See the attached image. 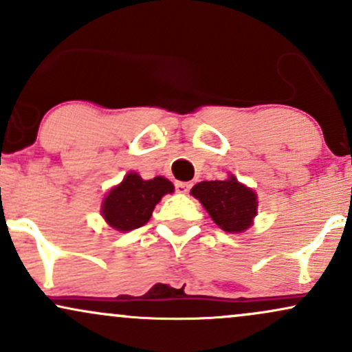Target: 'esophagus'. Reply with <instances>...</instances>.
Here are the masks:
<instances>
[{"mask_svg": "<svg viewBox=\"0 0 352 352\" xmlns=\"http://www.w3.org/2000/svg\"><path fill=\"white\" fill-rule=\"evenodd\" d=\"M175 188H177V192H180V193H187L190 188H192V184H190V182H177L175 184Z\"/></svg>", "mask_w": 352, "mask_h": 352, "instance_id": "1", "label": "esophagus"}]
</instances>
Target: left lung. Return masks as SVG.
I'll list each match as a JSON object with an SVG mask.
<instances>
[{"label":"left lung","mask_w":352,"mask_h":352,"mask_svg":"<svg viewBox=\"0 0 352 352\" xmlns=\"http://www.w3.org/2000/svg\"><path fill=\"white\" fill-rule=\"evenodd\" d=\"M192 195L201 201L218 227L228 233L243 232L256 215V195L233 175L228 180L200 182L192 188Z\"/></svg>","instance_id":"left-lung-1"}]
</instances>
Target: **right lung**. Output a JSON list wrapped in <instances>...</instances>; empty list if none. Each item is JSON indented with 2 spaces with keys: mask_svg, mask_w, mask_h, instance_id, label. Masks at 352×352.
<instances>
[{
  "mask_svg": "<svg viewBox=\"0 0 352 352\" xmlns=\"http://www.w3.org/2000/svg\"><path fill=\"white\" fill-rule=\"evenodd\" d=\"M173 185L164 177L142 180L131 172L104 199L102 215L112 228L119 232H131L140 228L151 220L153 208L165 193H172Z\"/></svg>",
  "mask_w": 352,
  "mask_h": 352,
  "instance_id": "1",
  "label": "right lung"
}]
</instances>
